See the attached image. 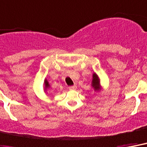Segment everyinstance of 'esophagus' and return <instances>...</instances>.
I'll return each instance as SVG.
<instances>
[{
	"label": "esophagus",
	"mask_w": 147,
	"mask_h": 147,
	"mask_svg": "<svg viewBox=\"0 0 147 147\" xmlns=\"http://www.w3.org/2000/svg\"><path fill=\"white\" fill-rule=\"evenodd\" d=\"M69 89L70 90H74L77 89V86L76 85H74V86H71L69 87Z\"/></svg>",
	"instance_id": "34e87169"
}]
</instances>
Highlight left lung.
Masks as SVG:
<instances>
[{
	"label": "left lung",
	"instance_id": "8db88e82",
	"mask_svg": "<svg viewBox=\"0 0 147 147\" xmlns=\"http://www.w3.org/2000/svg\"><path fill=\"white\" fill-rule=\"evenodd\" d=\"M91 86L94 89V91L98 92L101 90L100 80V78H99L98 75L96 74V73H94V74H93Z\"/></svg>",
	"mask_w": 147,
	"mask_h": 147
}]
</instances>
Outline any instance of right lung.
Masks as SVG:
<instances>
[{
	"mask_svg": "<svg viewBox=\"0 0 147 147\" xmlns=\"http://www.w3.org/2000/svg\"><path fill=\"white\" fill-rule=\"evenodd\" d=\"M51 88V86H50V84H49L48 81H47V80L45 79L44 80V91L47 92V90H49Z\"/></svg>",
	"mask_w": 147,
	"mask_h": 147,
	"instance_id": "right-lung-1",
	"label": "right lung"
}]
</instances>
